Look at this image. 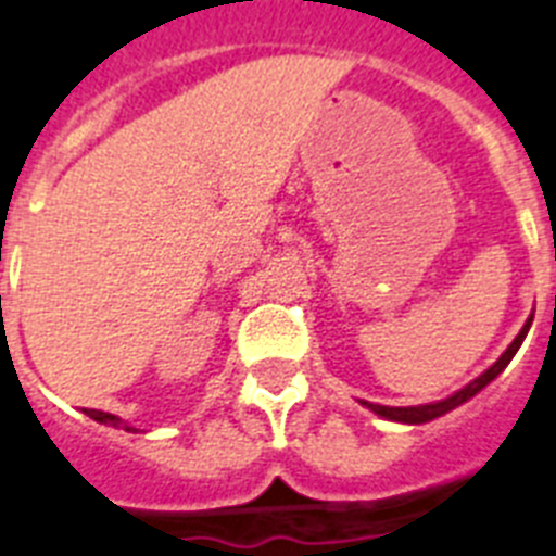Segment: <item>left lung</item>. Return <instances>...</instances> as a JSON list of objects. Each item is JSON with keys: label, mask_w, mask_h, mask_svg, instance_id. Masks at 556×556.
I'll use <instances>...</instances> for the list:
<instances>
[{"label": "left lung", "mask_w": 556, "mask_h": 556, "mask_svg": "<svg viewBox=\"0 0 556 556\" xmlns=\"http://www.w3.org/2000/svg\"><path fill=\"white\" fill-rule=\"evenodd\" d=\"M531 320H534V315H531L529 320H526V326H523V329H520V334H517L515 340H511V345L504 351V354H501V357H497L495 365H490V368H486V371H483L481 377L472 379L469 386H464L462 391H455L453 396H447V400L430 402V405H416V407H388V405H371V402H363V405L371 407L374 414L382 416V419L402 421V425H425V421H433V419H439V416L450 414V410H455V407L464 405V402H467V400H472V396H476L478 391H483V388L490 386L492 379H495L497 374L504 371L506 365L511 363V357H515L517 349H520V343H523L526 334H529Z\"/></svg>", "instance_id": "8db88e82"}]
</instances>
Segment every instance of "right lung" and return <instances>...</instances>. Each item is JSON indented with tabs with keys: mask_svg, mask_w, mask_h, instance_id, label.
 I'll list each match as a JSON object with an SVG mask.
<instances>
[{
	"mask_svg": "<svg viewBox=\"0 0 556 556\" xmlns=\"http://www.w3.org/2000/svg\"><path fill=\"white\" fill-rule=\"evenodd\" d=\"M84 414L89 416V419L101 421V425H112V427H123L126 433H135V427H129L123 419H117V416L112 414H103V410H92V407H84Z\"/></svg>",
	"mask_w": 556,
	"mask_h": 556,
	"instance_id": "1",
	"label": "right lung"
}]
</instances>
